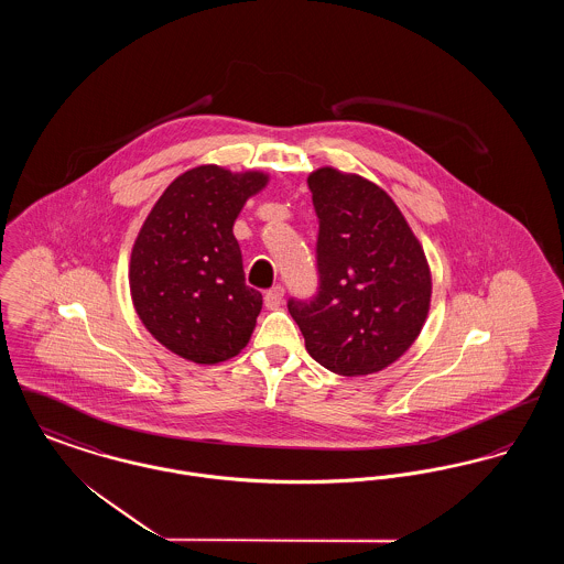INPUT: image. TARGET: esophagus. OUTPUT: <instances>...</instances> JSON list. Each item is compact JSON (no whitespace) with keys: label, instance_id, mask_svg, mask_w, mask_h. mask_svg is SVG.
Listing matches in <instances>:
<instances>
[{"label":"esophagus","instance_id":"1","mask_svg":"<svg viewBox=\"0 0 564 564\" xmlns=\"http://www.w3.org/2000/svg\"><path fill=\"white\" fill-rule=\"evenodd\" d=\"M283 294H285V290H283L281 285L270 288L269 292L264 294V304H267V308H270V311L279 308V306L283 304Z\"/></svg>","mask_w":564,"mask_h":564}]
</instances>
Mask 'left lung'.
Here are the masks:
<instances>
[{
  "mask_svg": "<svg viewBox=\"0 0 564 564\" xmlns=\"http://www.w3.org/2000/svg\"><path fill=\"white\" fill-rule=\"evenodd\" d=\"M319 217V288L290 297L306 350L343 376L375 375L412 347L427 319L425 251L391 196L332 166L308 175Z\"/></svg>",
  "mask_w": 564,
  "mask_h": 564,
  "instance_id": "obj_1",
  "label": "left lung"
}]
</instances>
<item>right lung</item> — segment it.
<instances>
[{"label":"right lung","mask_w":564,"mask_h":564,"mask_svg":"<svg viewBox=\"0 0 564 564\" xmlns=\"http://www.w3.org/2000/svg\"><path fill=\"white\" fill-rule=\"evenodd\" d=\"M267 182L260 171L189 169L139 230L129 270L134 311L161 345L194 364L226 361L251 338L262 294L245 283L232 226Z\"/></svg>","instance_id":"obj_1"}]
</instances>
